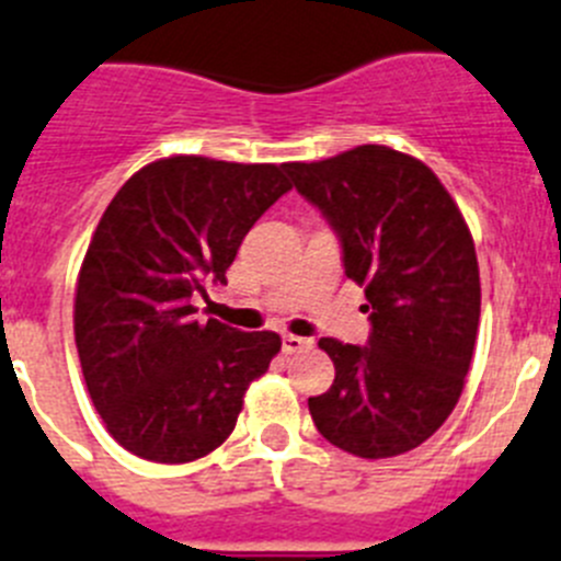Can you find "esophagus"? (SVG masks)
Here are the masks:
<instances>
[{"instance_id":"esophagus-1","label":"esophagus","mask_w":561,"mask_h":561,"mask_svg":"<svg viewBox=\"0 0 561 561\" xmlns=\"http://www.w3.org/2000/svg\"><path fill=\"white\" fill-rule=\"evenodd\" d=\"M312 341L310 337H299V335H282V352L285 355H296L301 350H310Z\"/></svg>"}]
</instances>
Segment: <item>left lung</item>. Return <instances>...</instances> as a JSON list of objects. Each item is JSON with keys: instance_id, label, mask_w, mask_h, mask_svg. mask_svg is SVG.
<instances>
[{"instance_id": "1", "label": "left lung", "mask_w": 561, "mask_h": 561, "mask_svg": "<svg viewBox=\"0 0 561 561\" xmlns=\"http://www.w3.org/2000/svg\"><path fill=\"white\" fill-rule=\"evenodd\" d=\"M341 243L343 274L366 287V346L321 337L335 363L310 397L318 433L360 458L413 450L463 391L481 318L478 256L456 201L431 168L382 145L287 164Z\"/></svg>"}]
</instances>
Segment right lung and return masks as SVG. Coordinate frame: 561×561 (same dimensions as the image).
Masks as SVG:
<instances>
[{
    "instance_id": "right-lung-1",
    "label": "right lung",
    "mask_w": 561,
    "mask_h": 561,
    "mask_svg": "<svg viewBox=\"0 0 561 561\" xmlns=\"http://www.w3.org/2000/svg\"><path fill=\"white\" fill-rule=\"evenodd\" d=\"M287 164L173 156L130 175L100 218L75 293V343L94 408L125 450L159 463L229 438L276 332L198 321L262 211L290 190Z\"/></svg>"
}]
</instances>
